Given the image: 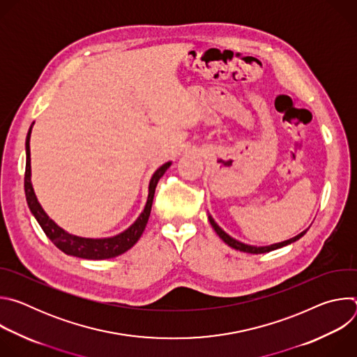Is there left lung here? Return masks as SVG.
I'll list each match as a JSON object with an SVG mask.
<instances>
[{"label": "left lung", "instance_id": "8db88e82", "mask_svg": "<svg viewBox=\"0 0 357 357\" xmlns=\"http://www.w3.org/2000/svg\"><path fill=\"white\" fill-rule=\"evenodd\" d=\"M208 218H209V222H211L213 230L218 233V236H219L227 245H230V247L234 248V250L244 251V252H251V254H263V252H268V251L281 248V247H284V245H288V244H291V243H295L296 240H299L305 233L308 231V229H307V230L301 231L299 234H296L295 237H292V238H289V240H285V241H281V243H275V244H270V245H259V247H257V245H250V244H245V243H241V241L233 238L231 236H229V234L215 222V219L211 216V213H208Z\"/></svg>", "mask_w": 357, "mask_h": 357}]
</instances>
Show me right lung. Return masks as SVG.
Instances as JSON below:
<instances>
[{"label": "right lung", "instance_id": "1", "mask_svg": "<svg viewBox=\"0 0 357 357\" xmlns=\"http://www.w3.org/2000/svg\"><path fill=\"white\" fill-rule=\"evenodd\" d=\"M32 126L29 127V131L26 134V141H25V151H26V165H25V196H26V203L31 213L35 216L36 222L45 231V234L49 237V240L52 241L59 250H62L68 256L79 257V259H86V260H106V259H113L120 256V254L126 252L130 250L141 237V234L145 230V226L148 223V218L151 213L152 208V200H154V193L158 181L161 176L167 172V169L171 167V161L160 167L154 175H152L148 186V197L145 208L142 213L138 216V219L124 231L113 236V237H103V238H90V237H80L68 233L65 229L58 226L52 219H50L43 208L40 206V203L35 195L32 182H31V149H29V139H31V132H32Z\"/></svg>", "mask_w": 357, "mask_h": 357}]
</instances>
